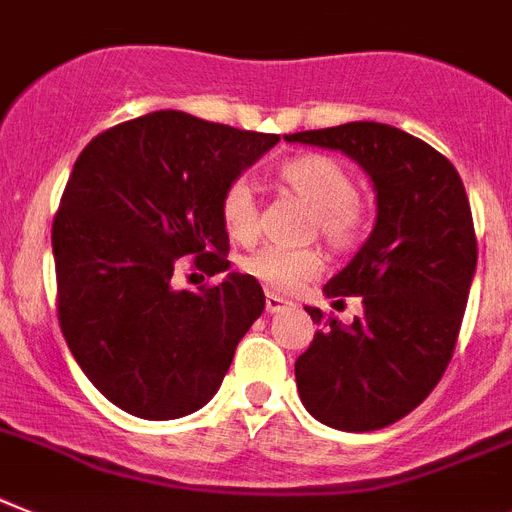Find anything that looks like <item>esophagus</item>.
I'll return each instance as SVG.
<instances>
[{
    "instance_id": "1",
    "label": "esophagus",
    "mask_w": 512,
    "mask_h": 512,
    "mask_svg": "<svg viewBox=\"0 0 512 512\" xmlns=\"http://www.w3.org/2000/svg\"><path fill=\"white\" fill-rule=\"evenodd\" d=\"M289 307H291V302H286L283 296L273 294V291H268V294H265V309H268L270 315H276V312H283V309H289Z\"/></svg>"
}]
</instances>
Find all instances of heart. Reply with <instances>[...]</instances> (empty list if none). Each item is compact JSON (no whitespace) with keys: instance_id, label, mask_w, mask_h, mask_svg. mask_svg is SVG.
Returning <instances> with one entry per match:
<instances>
[{"instance_id":"heart-1","label":"heart","mask_w":512,"mask_h":512,"mask_svg":"<svg viewBox=\"0 0 512 512\" xmlns=\"http://www.w3.org/2000/svg\"><path fill=\"white\" fill-rule=\"evenodd\" d=\"M278 182L312 208V234L336 252H349L362 242L367 213L356 200L354 179L341 163L320 153H302L283 161L276 171ZM223 231L234 242H249L257 234L255 192L247 182H231L218 203ZM242 270L265 289L289 294L296 286L312 281L322 270L320 249L260 247L242 260Z\"/></svg>"}]
</instances>
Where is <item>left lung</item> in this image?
Masks as SVG:
<instances>
[{"mask_svg": "<svg viewBox=\"0 0 512 512\" xmlns=\"http://www.w3.org/2000/svg\"><path fill=\"white\" fill-rule=\"evenodd\" d=\"M341 150L377 192L375 229L325 296H362L364 315L322 325L294 364L304 409L343 432L398 422L432 393L453 356L476 273V236L453 163L419 137L380 122L283 135ZM336 302V304H338Z\"/></svg>", "mask_w": 512, "mask_h": 512, "instance_id": "obj_1", "label": "left lung"}]
</instances>
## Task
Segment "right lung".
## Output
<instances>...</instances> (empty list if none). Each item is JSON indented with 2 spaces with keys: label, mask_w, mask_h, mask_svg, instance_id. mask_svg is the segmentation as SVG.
Segmentation results:
<instances>
[{
  "label": "right lung",
  "mask_w": 512,
  "mask_h": 512,
  "mask_svg": "<svg viewBox=\"0 0 512 512\" xmlns=\"http://www.w3.org/2000/svg\"><path fill=\"white\" fill-rule=\"evenodd\" d=\"M276 143L153 111L77 156L51 226L59 325L85 377L127 414L166 422L203 409L263 315L252 276L200 291L174 289L171 276L182 257L205 276L231 268L218 203Z\"/></svg>",
  "instance_id": "1"
}]
</instances>
